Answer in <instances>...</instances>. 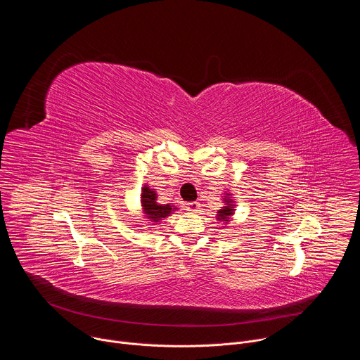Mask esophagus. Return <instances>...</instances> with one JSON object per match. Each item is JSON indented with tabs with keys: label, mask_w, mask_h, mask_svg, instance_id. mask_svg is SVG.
I'll return each mask as SVG.
<instances>
[{
	"label": "esophagus",
	"mask_w": 360,
	"mask_h": 360,
	"mask_svg": "<svg viewBox=\"0 0 360 360\" xmlns=\"http://www.w3.org/2000/svg\"><path fill=\"white\" fill-rule=\"evenodd\" d=\"M185 208H186V211H189V212H196V211L199 210V202H195V200H193V202H188Z\"/></svg>",
	"instance_id": "34e87169"
}]
</instances>
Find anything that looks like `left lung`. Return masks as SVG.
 Segmentation results:
<instances>
[{"instance_id":"obj_1","label":"left lung","mask_w":360,"mask_h":360,"mask_svg":"<svg viewBox=\"0 0 360 360\" xmlns=\"http://www.w3.org/2000/svg\"><path fill=\"white\" fill-rule=\"evenodd\" d=\"M225 202H226V207L219 210V212H218V219H222V221H228L229 217L233 214L232 199H225Z\"/></svg>"}]
</instances>
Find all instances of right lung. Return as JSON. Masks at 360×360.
I'll return each mask as SVG.
<instances>
[{
	"label": "right lung",
	"mask_w": 360,
	"mask_h": 360,
	"mask_svg": "<svg viewBox=\"0 0 360 360\" xmlns=\"http://www.w3.org/2000/svg\"><path fill=\"white\" fill-rule=\"evenodd\" d=\"M141 196H142L141 203H142L143 214L152 222H160L161 219L169 217V214L172 212L171 205H160L157 202V193H155V191H152L149 186L142 188V195Z\"/></svg>",
	"instance_id": "right-lung-1"
}]
</instances>
